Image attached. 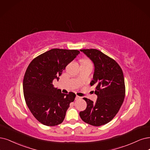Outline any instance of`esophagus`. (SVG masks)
<instances>
[{"label":"esophagus","instance_id":"1","mask_svg":"<svg viewBox=\"0 0 150 150\" xmlns=\"http://www.w3.org/2000/svg\"><path fill=\"white\" fill-rule=\"evenodd\" d=\"M81 98V97L79 96H76V98H75V99L76 100H79V99H80Z\"/></svg>","mask_w":150,"mask_h":150}]
</instances>
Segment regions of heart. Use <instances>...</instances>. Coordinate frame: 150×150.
I'll list each match as a JSON object with an SVG mask.
<instances>
[{"mask_svg":"<svg viewBox=\"0 0 150 150\" xmlns=\"http://www.w3.org/2000/svg\"><path fill=\"white\" fill-rule=\"evenodd\" d=\"M82 61H89L88 60H86V59H85V60H83Z\"/></svg>","mask_w":150,"mask_h":150,"instance_id":"1","label":"heart"}]
</instances>
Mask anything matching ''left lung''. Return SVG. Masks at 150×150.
<instances>
[{
  "label": "left lung",
  "instance_id": "obj_1",
  "mask_svg": "<svg viewBox=\"0 0 150 150\" xmlns=\"http://www.w3.org/2000/svg\"><path fill=\"white\" fill-rule=\"evenodd\" d=\"M95 65L91 86L95 85V93L98 96L95 103L84 98L86 108L80 112L85 122L93 125L106 124L117 114L122 104L125 94L123 71L119 65L99 50L81 49Z\"/></svg>",
  "mask_w": 150,
  "mask_h": 150
}]
</instances>
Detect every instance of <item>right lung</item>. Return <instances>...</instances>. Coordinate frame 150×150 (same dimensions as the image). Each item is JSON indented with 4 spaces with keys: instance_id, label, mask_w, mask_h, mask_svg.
Returning <instances> with one entry per match:
<instances>
[{
    "instance_id": "add662e5",
    "label": "right lung",
    "mask_w": 150,
    "mask_h": 150,
    "mask_svg": "<svg viewBox=\"0 0 150 150\" xmlns=\"http://www.w3.org/2000/svg\"><path fill=\"white\" fill-rule=\"evenodd\" d=\"M80 54L78 50L52 49L33 59L26 70L23 82L27 106L40 123L47 126L62 122L76 96L73 92L61 93L52 81L59 80L66 66Z\"/></svg>"
}]
</instances>
